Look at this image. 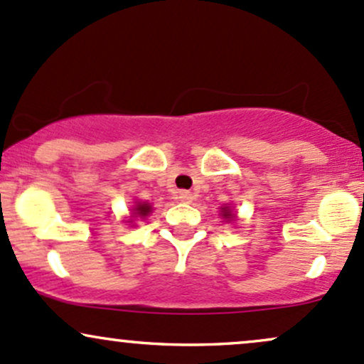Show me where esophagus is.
Returning a JSON list of instances; mask_svg holds the SVG:
<instances>
[{
	"label": "esophagus",
	"mask_w": 364,
	"mask_h": 364,
	"mask_svg": "<svg viewBox=\"0 0 364 364\" xmlns=\"http://www.w3.org/2000/svg\"><path fill=\"white\" fill-rule=\"evenodd\" d=\"M178 199H181L182 203H193L194 196L193 193H189V191H178Z\"/></svg>",
	"instance_id": "esophagus-1"
}]
</instances>
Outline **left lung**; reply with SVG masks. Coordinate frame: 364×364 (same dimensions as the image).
Returning a JSON list of instances; mask_svg holds the SVG:
<instances>
[{"label":"left lung","instance_id":"1","mask_svg":"<svg viewBox=\"0 0 364 364\" xmlns=\"http://www.w3.org/2000/svg\"><path fill=\"white\" fill-rule=\"evenodd\" d=\"M222 215H223V218H225V220H234L235 218V215L232 213L230 206H223L222 208Z\"/></svg>","mask_w":364,"mask_h":364}]
</instances>
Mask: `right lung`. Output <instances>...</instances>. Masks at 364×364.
Returning <instances> with one entry per match:
<instances>
[{"label": "right lung", "instance_id": "add662e5", "mask_svg": "<svg viewBox=\"0 0 364 364\" xmlns=\"http://www.w3.org/2000/svg\"><path fill=\"white\" fill-rule=\"evenodd\" d=\"M151 213V204L149 203H137L136 204V208H134V211H132V216H148ZM129 223H132V218H130V222Z\"/></svg>", "mask_w": 364, "mask_h": 364}]
</instances>
